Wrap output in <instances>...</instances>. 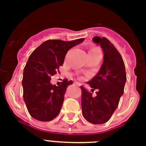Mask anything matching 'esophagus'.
<instances>
[{
    "instance_id": "esophagus-1",
    "label": "esophagus",
    "mask_w": 146,
    "mask_h": 146,
    "mask_svg": "<svg viewBox=\"0 0 146 146\" xmlns=\"http://www.w3.org/2000/svg\"><path fill=\"white\" fill-rule=\"evenodd\" d=\"M75 84L76 85V86H80V83H79V82H76V83H75Z\"/></svg>"
}]
</instances>
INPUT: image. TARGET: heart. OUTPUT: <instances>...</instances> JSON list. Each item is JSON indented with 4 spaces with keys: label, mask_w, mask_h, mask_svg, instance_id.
Instances as JSON below:
<instances>
[{
    "label": "heart",
    "mask_w": 146,
    "mask_h": 146,
    "mask_svg": "<svg viewBox=\"0 0 146 146\" xmlns=\"http://www.w3.org/2000/svg\"><path fill=\"white\" fill-rule=\"evenodd\" d=\"M95 51H99V50L97 48H92L91 50H89V52H95Z\"/></svg>",
    "instance_id": "heart-1"
}]
</instances>
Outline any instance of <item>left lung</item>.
Instances as JSON below:
<instances>
[{
  "label": "left lung",
  "instance_id": "left-lung-1",
  "mask_svg": "<svg viewBox=\"0 0 146 146\" xmlns=\"http://www.w3.org/2000/svg\"><path fill=\"white\" fill-rule=\"evenodd\" d=\"M93 42L99 44L104 52V60L98 73L87 83L92 92L97 89L93 96L83 86L82 90V112L85 119L93 124L108 121L117 109L123 94L127 75L121 55L106 38L96 36Z\"/></svg>",
  "mask_w": 146,
  "mask_h": 146
}]
</instances>
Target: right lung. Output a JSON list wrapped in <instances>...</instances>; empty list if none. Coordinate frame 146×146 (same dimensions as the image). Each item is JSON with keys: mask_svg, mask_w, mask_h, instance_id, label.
Returning a JSON list of instances; mask_svg holds the SVG:
<instances>
[{"mask_svg": "<svg viewBox=\"0 0 146 146\" xmlns=\"http://www.w3.org/2000/svg\"><path fill=\"white\" fill-rule=\"evenodd\" d=\"M83 41L84 38L70 42L48 40L31 54L24 68L22 85L24 102L33 118L50 121L58 115L66 88L73 81L64 80L57 86L50 83V77L59 72L66 52Z\"/></svg>", "mask_w": 146, "mask_h": 146, "instance_id": "1", "label": "right lung"}]
</instances>
